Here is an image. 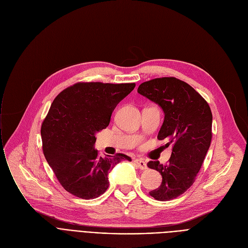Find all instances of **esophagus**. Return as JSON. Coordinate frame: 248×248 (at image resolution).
I'll return each mask as SVG.
<instances>
[{
    "mask_svg": "<svg viewBox=\"0 0 248 248\" xmlns=\"http://www.w3.org/2000/svg\"><path fill=\"white\" fill-rule=\"evenodd\" d=\"M135 162H136V164L138 165V167L140 169V170L144 171V170H147V169H148L147 163H146L144 160H142V159H137Z\"/></svg>",
    "mask_w": 248,
    "mask_h": 248,
    "instance_id": "1",
    "label": "esophagus"
}]
</instances>
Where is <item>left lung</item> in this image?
Instances as JSON below:
<instances>
[{
	"instance_id": "obj_1",
	"label": "left lung",
	"mask_w": 248,
	"mask_h": 248,
	"mask_svg": "<svg viewBox=\"0 0 248 248\" xmlns=\"http://www.w3.org/2000/svg\"><path fill=\"white\" fill-rule=\"evenodd\" d=\"M138 93L157 103L165 119L158 140L173 151L168 165L151 161L148 167L162 175V184L150 195L172 200L186 192L200 171L212 139V112L207 101L188 83L175 77L155 78L141 83Z\"/></svg>"
}]
</instances>
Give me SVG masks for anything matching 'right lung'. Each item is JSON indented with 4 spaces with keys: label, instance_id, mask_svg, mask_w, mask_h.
Masks as SVG:
<instances>
[{
    "label": "right lung",
    "instance_id": "1",
    "mask_svg": "<svg viewBox=\"0 0 248 248\" xmlns=\"http://www.w3.org/2000/svg\"><path fill=\"white\" fill-rule=\"evenodd\" d=\"M135 83L78 82L51 104L41 126L43 153L62 187L81 199H94L108 188V173L126 155L98 157L95 135L106 128Z\"/></svg>",
    "mask_w": 248,
    "mask_h": 248
}]
</instances>
